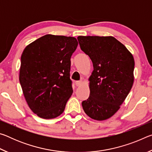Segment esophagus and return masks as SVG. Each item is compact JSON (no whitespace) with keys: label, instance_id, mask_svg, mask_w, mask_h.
Returning <instances> with one entry per match:
<instances>
[{"label":"esophagus","instance_id":"34e87169","mask_svg":"<svg viewBox=\"0 0 152 152\" xmlns=\"http://www.w3.org/2000/svg\"><path fill=\"white\" fill-rule=\"evenodd\" d=\"M82 80L76 81V82H75V84H76V86H81V85H82Z\"/></svg>","mask_w":152,"mask_h":152}]
</instances>
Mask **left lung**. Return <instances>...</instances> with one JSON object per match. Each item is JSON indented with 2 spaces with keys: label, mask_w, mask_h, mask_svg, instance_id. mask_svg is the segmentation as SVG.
I'll use <instances>...</instances> for the list:
<instances>
[{
  "label": "left lung",
  "mask_w": 152,
  "mask_h": 152,
  "mask_svg": "<svg viewBox=\"0 0 152 152\" xmlns=\"http://www.w3.org/2000/svg\"><path fill=\"white\" fill-rule=\"evenodd\" d=\"M78 40L94 68L88 78L90 96L82 102V108L92 119H109L120 109L132 88L134 58L112 36H78Z\"/></svg>",
  "instance_id": "1"
}]
</instances>
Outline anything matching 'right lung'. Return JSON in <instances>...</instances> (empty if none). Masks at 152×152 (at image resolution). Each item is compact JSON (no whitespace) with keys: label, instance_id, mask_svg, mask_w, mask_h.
<instances>
[{"label":"right lung","instance_id":"obj_1","mask_svg":"<svg viewBox=\"0 0 152 152\" xmlns=\"http://www.w3.org/2000/svg\"><path fill=\"white\" fill-rule=\"evenodd\" d=\"M78 43L75 37L45 35L25 48L19 82L27 104L43 119H53L65 109L72 94L70 58Z\"/></svg>","mask_w":152,"mask_h":152}]
</instances>
